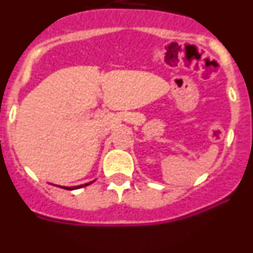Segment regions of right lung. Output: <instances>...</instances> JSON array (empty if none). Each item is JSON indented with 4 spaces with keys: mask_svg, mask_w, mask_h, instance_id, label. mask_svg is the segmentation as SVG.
I'll return each instance as SVG.
<instances>
[{
    "mask_svg": "<svg viewBox=\"0 0 253 253\" xmlns=\"http://www.w3.org/2000/svg\"><path fill=\"white\" fill-rule=\"evenodd\" d=\"M93 181H91V182H88V184H84V185H78V186H72V187H67V186H59L62 187V189H66V190H76V189H81V187H84L87 186V185L92 184Z\"/></svg>",
    "mask_w": 253,
    "mask_h": 253,
    "instance_id": "1",
    "label": "right lung"
}]
</instances>
